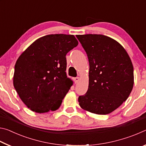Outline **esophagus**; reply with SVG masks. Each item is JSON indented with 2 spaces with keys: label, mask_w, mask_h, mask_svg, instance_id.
I'll list each match as a JSON object with an SVG mask.
<instances>
[{
  "label": "esophagus",
  "mask_w": 146,
  "mask_h": 146,
  "mask_svg": "<svg viewBox=\"0 0 146 146\" xmlns=\"http://www.w3.org/2000/svg\"><path fill=\"white\" fill-rule=\"evenodd\" d=\"M79 80H80V78H79L78 76V77L75 78V83H77Z\"/></svg>",
  "instance_id": "obj_1"
}]
</instances>
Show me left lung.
Wrapping results in <instances>:
<instances>
[{"instance_id": "obj_1", "label": "left lung", "mask_w": 146, "mask_h": 146, "mask_svg": "<svg viewBox=\"0 0 146 146\" xmlns=\"http://www.w3.org/2000/svg\"><path fill=\"white\" fill-rule=\"evenodd\" d=\"M76 37L90 63L87 93L78 101L84 110L107 115L129 97L134 84L133 66L123 47L102 35H78Z\"/></svg>"}]
</instances>
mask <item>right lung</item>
Listing matches in <instances>:
<instances>
[{"instance_id": "1", "label": "right lung", "mask_w": 146, "mask_h": 146, "mask_svg": "<svg viewBox=\"0 0 146 146\" xmlns=\"http://www.w3.org/2000/svg\"><path fill=\"white\" fill-rule=\"evenodd\" d=\"M78 44L73 35H48L33 42L17 59L13 86L32 111L45 113L60 108L73 84L66 72V55Z\"/></svg>"}]
</instances>
